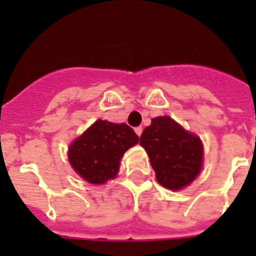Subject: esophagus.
Returning <instances> with one entry per match:
<instances>
[{
  "instance_id": "esophagus-1",
  "label": "esophagus",
  "mask_w": 256,
  "mask_h": 256,
  "mask_svg": "<svg viewBox=\"0 0 256 256\" xmlns=\"http://www.w3.org/2000/svg\"><path fill=\"white\" fill-rule=\"evenodd\" d=\"M142 132H144V128H142V126H140V128H136V136H140Z\"/></svg>"
}]
</instances>
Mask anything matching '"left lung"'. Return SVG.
<instances>
[{
	"mask_svg": "<svg viewBox=\"0 0 256 256\" xmlns=\"http://www.w3.org/2000/svg\"><path fill=\"white\" fill-rule=\"evenodd\" d=\"M140 144L148 152L156 180L170 190L190 184L202 168L200 140L170 116L152 118L140 136Z\"/></svg>",
	"mask_w": 256,
	"mask_h": 256,
	"instance_id": "left-lung-1",
	"label": "left lung"
}]
</instances>
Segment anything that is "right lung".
I'll return each mask as SVG.
<instances>
[{"instance_id": "1", "label": "right lung", "mask_w": 256, "mask_h": 256, "mask_svg": "<svg viewBox=\"0 0 256 256\" xmlns=\"http://www.w3.org/2000/svg\"><path fill=\"white\" fill-rule=\"evenodd\" d=\"M140 136L126 124L98 120L69 148V160L82 178L102 184L114 178L124 152L138 144Z\"/></svg>"}]
</instances>
